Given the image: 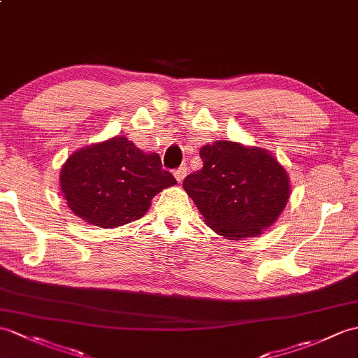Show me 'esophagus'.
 <instances>
[{"instance_id": "1", "label": "esophagus", "mask_w": 358, "mask_h": 358, "mask_svg": "<svg viewBox=\"0 0 358 358\" xmlns=\"http://www.w3.org/2000/svg\"><path fill=\"white\" fill-rule=\"evenodd\" d=\"M187 172H189L187 166H180L178 169L173 171V177H176V180H177L178 182H181V181H182V178H185V177L187 176Z\"/></svg>"}]
</instances>
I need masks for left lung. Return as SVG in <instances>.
I'll use <instances>...</instances> for the list:
<instances>
[{"label":"left lung","instance_id":"left-lung-1","mask_svg":"<svg viewBox=\"0 0 358 358\" xmlns=\"http://www.w3.org/2000/svg\"><path fill=\"white\" fill-rule=\"evenodd\" d=\"M203 169L182 181L204 222L239 241L273 226L289 198L288 173L262 148L218 140L199 149Z\"/></svg>","mask_w":358,"mask_h":358}]
</instances>
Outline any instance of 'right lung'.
Segmentation results:
<instances>
[{"label":"right lung","mask_w":358,"mask_h":358,"mask_svg":"<svg viewBox=\"0 0 358 358\" xmlns=\"http://www.w3.org/2000/svg\"><path fill=\"white\" fill-rule=\"evenodd\" d=\"M59 182L70 210L103 229L141 218L157 194L177 185L159 154H145L122 136L73 152Z\"/></svg>","instance_id":"add662e5"}]
</instances>
